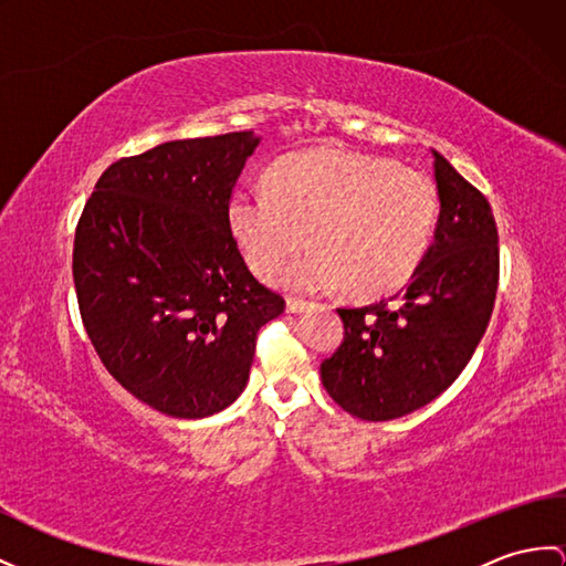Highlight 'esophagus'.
<instances>
[{"mask_svg":"<svg viewBox=\"0 0 566 566\" xmlns=\"http://www.w3.org/2000/svg\"><path fill=\"white\" fill-rule=\"evenodd\" d=\"M285 307H287V312L297 314V312H302V310L307 307V302L300 300V297H287V300H285Z\"/></svg>","mask_w":566,"mask_h":566,"instance_id":"1","label":"esophagus"}]
</instances>
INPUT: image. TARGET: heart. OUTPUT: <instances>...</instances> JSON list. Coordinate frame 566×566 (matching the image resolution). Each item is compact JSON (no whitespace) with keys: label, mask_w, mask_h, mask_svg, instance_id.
<instances>
[{"label":"heart","mask_w":566,"mask_h":566,"mask_svg":"<svg viewBox=\"0 0 566 566\" xmlns=\"http://www.w3.org/2000/svg\"><path fill=\"white\" fill-rule=\"evenodd\" d=\"M437 187L394 160L316 148L281 160L269 187H240L228 203L232 235L252 269L297 291L389 293L418 269L437 223Z\"/></svg>","instance_id":"b5f03b06"}]
</instances>
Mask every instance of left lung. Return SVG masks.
<instances>
[{
  "instance_id": "8db88e82",
  "label": "left lung",
  "mask_w": 566,
  "mask_h": 566,
  "mask_svg": "<svg viewBox=\"0 0 566 566\" xmlns=\"http://www.w3.org/2000/svg\"><path fill=\"white\" fill-rule=\"evenodd\" d=\"M439 191L434 242L403 293L340 307L343 343L322 363L324 389L350 416L384 422L447 391L490 324L500 283L488 199L432 150Z\"/></svg>"
}]
</instances>
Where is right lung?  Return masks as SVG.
<instances>
[{
    "instance_id": "right-lung-1",
    "label": "right lung",
    "mask_w": 566,
    "mask_h": 566,
    "mask_svg": "<svg viewBox=\"0 0 566 566\" xmlns=\"http://www.w3.org/2000/svg\"><path fill=\"white\" fill-rule=\"evenodd\" d=\"M254 132L119 158L78 218L74 285L101 363L142 403L206 418L242 394L259 328L285 300L247 269L228 203Z\"/></svg>"
}]
</instances>
